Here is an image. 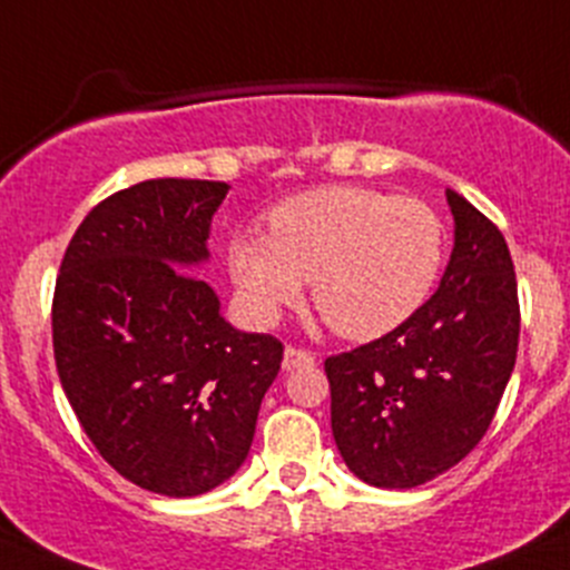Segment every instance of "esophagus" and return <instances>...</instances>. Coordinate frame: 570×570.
I'll return each mask as SVG.
<instances>
[{
	"instance_id": "34e87169",
	"label": "esophagus",
	"mask_w": 570,
	"mask_h": 570,
	"mask_svg": "<svg viewBox=\"0 0 570 570\" xmlns=\"http://www.w3.org/2000/svg\"><path fill=\"white\" fill-rule=\"evenodd\" d=\"M306 364H314L312 353L301 351V347L286 345V351H284V370H297V367H306Z\"/></svg>"
}]
</instances>
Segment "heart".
Here are the masks:
<instances>
[{"label": "heart", "instance_id": "heart-1", "mask_svg": "<svg viewBox=\"0 0 570 570\" xmlns=\"http://www.w3.org/2000/svg\"><path fill=\"white\" fill-rule=\"evenodd\" d=\"M445 264V225L429 203L370 186H323L269 212L267 236L242 230L228 273L258 323L312 301L347 340H379L420 312Z\"/></svg>", "mask_w": 570, "mask_h": 570}]
</instances>
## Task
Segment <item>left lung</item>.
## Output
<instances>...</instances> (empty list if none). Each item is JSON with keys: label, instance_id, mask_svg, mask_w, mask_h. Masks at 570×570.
<instances>
[{"label": "left lung", "instance_id": "left-lung-1", "mask_svg": "<svg viewBox=\"0 0 570 570\" xmlns=\"http://www.w3.org/2000/svg\"><path fill=\"white\" fill-rule=\"evenodd\" d=\"M438 292L381 340L325 358L331 432L362 482L409 490L465 460L515 367L521 308L501 230L456 191Z\"/></svg>", "mask_w": 570, "mask_h": 570}]
</instances>
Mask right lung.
I'll return each instance as SVG.
<instances>
[{
    "label": "right lung",
    "instance_id": "right-lung-1",
    "mask_svg": "<svg viewBox=\"0 0 570 570\" xmlns=\"http://www.w3.org/2000/svg\"><path fill=\"white\" fill-rule=\"evenodd\" d=\"M230 186L158 178L91 208L60 262V384L102 460L169 499L203 495L247 460L284 345L234 328L191 267Z\"/></svg>",
    "mask_w": 570,
    "mask_h": 570
}]
</instances>
